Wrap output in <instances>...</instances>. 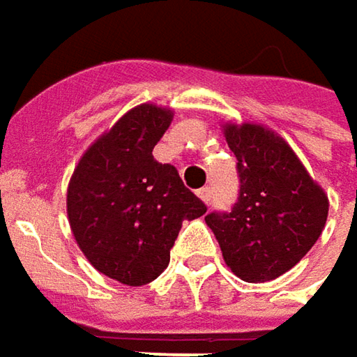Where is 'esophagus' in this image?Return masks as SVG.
<instances>
[{
	"label": "esophagus",
	"instance_id": "obj_1",
	"mask_svg": "<svg viewBox=\"0 0 357 357\" xmlns=\"http://www.w3.org/2000/svg\"><path fill=\"white\" fill-rule=\"evenodd\" d=\"M197 195L202 197V202H206V204H209L211 202V188H202V190H197Z\"/></svg>",
	"mask_w": 357,
	"mask_h": 357
}]
</instances>
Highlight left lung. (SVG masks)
Here are the masks:
<instances>
[{
	"label": "left lung",
	"mask_w": 357,
	"mask_h": 357,
	"mask_svg": "<svg viewBox=\"0 0 357 357\" xmlns=\"http://www.w3.org/2000/svg\"><path fill=\"white\" fill-rule=\"evenodd\" d=\"M224 132L238 160L240 190L231 209L211 211L206 224L238 278L270 282L318 241L328 220V195L280 135L252 123H227Z\"/></svg>",
	"instance_id": "obj_1"
}]
</instances>
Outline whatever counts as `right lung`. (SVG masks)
Wrapping results in <instances>:
<instances>
[{
  "mask_svg": "<svg viewBox=\"0 0 357 357\" xmlns=\"http://www.w3.org/2000/svg\"><path fill=\"white\" fill-rule=\"evenodd\" d=\"M174 114L130 109L79 160L68 188V218L89 264L126 286L153 282L169 264L181 222L206 213L169 163L151 151Z\"/></svg>",
  "mask_w": 357,
  "mask_h": 357,
  "instance_id": "right-lung-1",
  "label": "right lung"
}]
</instances>
